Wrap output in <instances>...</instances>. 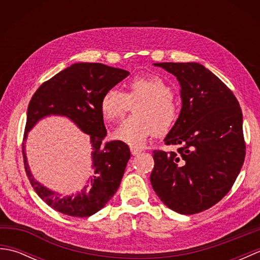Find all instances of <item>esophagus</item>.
Segmentation results:
<instances>
[{
  "instance_id": "obj_1",
  "label": "esophagus",
  "mask_w": 260,
  "mask_h": 260,
  "mask_svg": "<svg viewBox=\"0 0 260 260\" xmlns=\"http://www.w3.org/2000/svg\"><path fill=\"white\" fill-rule=\"evenodd\" d=\"M131 153L133 154V155H139V154L142 153L141 148H137V147H131Z\"/></svg>"
}]
</instances>
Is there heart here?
I'll return each instance as SVG.
<instances>
[{"label": "heart", "mask_w": 260, "mask_h": 260, "mask_svg": "<svg viewBox=\"0 0 260 260\" xmlns=\"http://www.w3.org/2000/svg\"><path fill=\"white\" fill-rule=\"evenodd\" d=\"M126 92L109 88L103 93L99 108L105 119H120L131 104L136 105L134 116L125 119L114 132L116 140L131 146H143L151 137L171 131L178 118L179 107L173 90L161 76L140 75L125 84Z\"/></svg>", "instance_id": "1"}]
</instances>
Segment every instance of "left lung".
<instances>
[{
  "instance_id": "8db88e82",
  "label": "left lung",
  "mask_w": 260,
  "mask_h": 260,
  "mask_svg": "<svg viewBox=\"0 0 260 260\" xmlns=\"http://www.w3.org/2000/svg\"><path fill=\"white\" fill-rule=\"evenodd\" d=\"M154 66L179 80L182 108L164 139L178 151H153L151 184L173 211L202 212L227 194L244 164L241 108L233 91L200 63Z\"/></svg>"
}]
</instances>
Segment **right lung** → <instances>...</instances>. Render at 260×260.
I'll return each instance as SVG.
<instances>
[{"mask_svg": "<svg viewBox=\"0 0 260 260\" xmlns=\"http://www.w3.org/2000/svg\"><path fill=\"white\" fill-rule=\"evenodd\" d=\"M129 75L128 71L95 62L74 63L38 88L27 106L25 141L28 131L41 118L60 114L70 118L90 135L94 175L90 184L76 197H61L34 180L27 165L22 143L24 169L37 194L56 211L86 218L103 209L119 187L129 147L120 141L104 142L107 131L99 108L103 93Z\"/></svg>", "mask_w": 260, "mask_h": 260, "instance_id": "obj_1", "label": "right lung"}]
</instances>
